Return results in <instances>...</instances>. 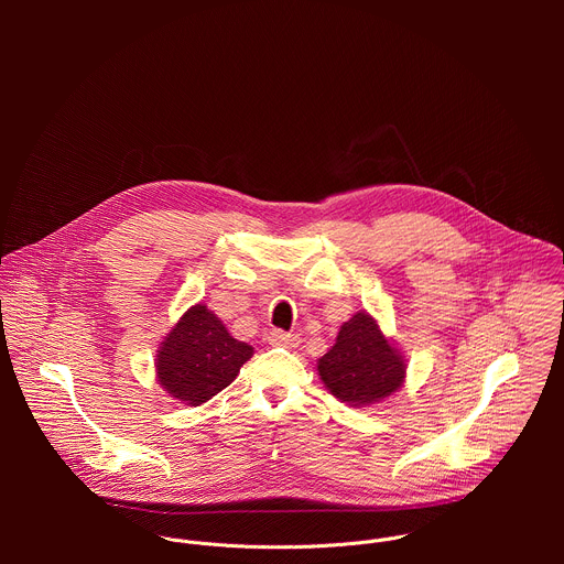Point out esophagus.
<instances>
[{"instance_id":"esophagus-1","label":"esophagus","mask_w":564,"mask_h":564,"mask_svg":"<svg viewBox=\"0 0 564 564\" xmlns=\"http://www.w3.org/2000/svg\"><path fill=\"white\" fill-rule=\"evenodd\" d=\"M268 341H270L272 346H285V348L296 346V337L290 335V333H283V330H270V333H268Z\"/></svg>"}]
</instances>
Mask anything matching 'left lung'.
<instances>
[{
	"label": "left lung",
	"instance_id": "obj_1",
	"mask_svg": "<svg viewBox=\"0 0 564 564\" xmlns=\"http://www.w3.org/2000/svg\"><path fill=\"white\" fill-rule=\"evenodd\" d=\"M326 388L348 406H370L397 392L406 377V359L383 337L368 312L352 314L335 346L316 361Z\"/></svg>",
	"mask_w": 564,
	"mask_h": 564
}]
</instances>
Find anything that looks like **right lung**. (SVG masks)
<instances>
[{"label":"right lung","mask_w":564,"mask_h":564,"mask_svg":"<svg viewBox=\"0 0 564 564\" xmlns=\"http://www.w3.org/2000/svg\"><path fill=\"white\" fill-rule=\"evenodd\" d=\"M252 355V346L234 339L223 321L198 303L181 316L160 344L155 377L170 397L187 406H200L227 388Z\"/></svg>","instance_id":"right-lung-1"}]
</instances>
